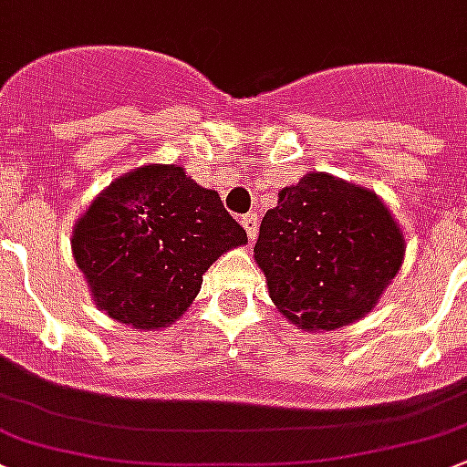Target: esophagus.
Instances as JSON below:
<instances>
[{"label":"esophagus","instance_id":"obj_1","mask_svg":"<svg viewBox=\"0 0 467 467\" xmlns=\"http://www.w3.org/2000/svg\"><path fill=\"white\" fill-rule=\"evenodd\" d=\"M242 225L246 228V234L250 242H254V237H257V230H259V217L254 213H248L242 217Z\"/></svg>","mask_w":467,"mask_h":467}]
</instances>
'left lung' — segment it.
Returning <instances> with one entry per match:
<instances>
[{"label": "left lung", "mask_w": 467, "mask_h": 467, "mask_svg": "<svg viewBox=\"0 0 467 467\" xmlns=\"http://www.w3.org/2000/svg\"><path fill=\"white\" fill-rule=\"evenodd\" d=\"M402 254L400 228L382 201L322 171L279 192L254 244L275 306L306 331L360 320Z\"/></svg>", "instance_id": "left-lung-1"}]
</instances>
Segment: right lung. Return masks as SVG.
<instances>
[{
  "mask_svg": "<svg viewBox=\"0 0 467 467\" xmlns=\"http://www.w3.org/2000/svg\"><path fill=\"white\" fill-rule=\"evenodd\" d=\"M246 242L214 190L176 165H143L93 201L71 246L98 306L150 331L179 320L213 262Z\"/></svg>",
  "mask_w": 467,
  "mask_h": 467,
  "instance_id": "add662e5",
  "label": "right lung"
}]
</instances>
